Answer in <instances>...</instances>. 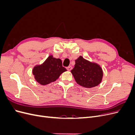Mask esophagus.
Masks as SVG:
<instances>
[{
  "label": "esophagus",
  "mask_w": 135,
  "mask_h": 135,
  "mask_svg": "<svg viewBox=\"0 0 135 135\" xmlns=\"http://www.w3.org/2000/svg\"><path fill=\"white\" fill-rule=\"evenodd\" d=\"M72 66H68V67H67V70H68V71H70L71 69H72Z\"/></svg>",
  "instance_id": "esophagus-1"
}]
</instances>
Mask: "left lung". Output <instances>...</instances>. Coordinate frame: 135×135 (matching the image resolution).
<instances>
[{
	"label": "left lung",
	"instance_id": "8db88e82",
	"mask_svg": "<svg viewBox=\"0 0 135 135\" xmlns=\"http://www.w3.org/2000/svg\"><path fill=\"white\" fill-rule=\"evenodd\" d=\"M71 73L78 84L89 88L99 85L103 76V70L99 65L89 62L81 56L75 60L74 68Z\"/></svg>",
	"mask_w": 135,
	"mask_h": 135
}]
</instances>
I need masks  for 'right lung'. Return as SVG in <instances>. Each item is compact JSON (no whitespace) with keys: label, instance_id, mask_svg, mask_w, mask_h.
<instances>
[{"label":"right lung","instance_id":"1","mask_svg":"<svg viewBox=\"0 0 135 135\" xmlns=\"http://www.w3.org/2000/svg\"><path fill=\"white\" fill-rule=\"evenodd\" d=\"M67 71L62 66V61L51 55L40 65L34 68L32 74L35 80L42 85H47L57 79L62 73Z\"/></svg>","mask_w":135,"mask_h":135}]
</instances>
